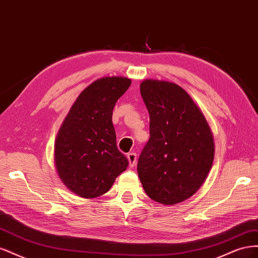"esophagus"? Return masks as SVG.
Instances as JSON below:
<instances>
[{"instance_id":"34e87169","label":"esophagus","mask_w":258,"mask_h":258,"mask_svg":"<svg viewBox=\"0 0 258 258\" xmlns=\"http://www.w3.org/2000/svg\"><path fill=\"white\" fill-rule=\"evenodd\" d=\"M127 158L129 160V165L130 167H135L136 166V162H137V154L136 153H129L127 155Z\"/></svg>"}]
</instances>
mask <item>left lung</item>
Returning a JSON list of instances; mask_svg holds the SVG:
<instances>
[{
	"mask_svg": "<svg viewBox=\"0 0 258 258\" xmlns=\"http://www.w3.org/2000/svg\"><path fill=\"white\" fill-rule=\"evenodd\" d=\"M140 88L150 113V140L139 157L138 174L148 197L175 205L204 184L214 158L212 132L178 85L146 80Z\"/></svg>",
	"mask_w": 258,
	"mask_h": 258,
	"instance_id": "left-lung-1",
	"label": "left lung"
}]
</instances>
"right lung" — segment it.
Returning a JSON list of instances; mask_svg holds the SVG:
<instances>
[{"label":"right lung","instance_id":"right-lung-1","mask_svg":"<svg viewBox=\"0 0 258 258\" xmlns=\"http://www.w3.org/2000/svg\"><path fill=\"white\" fill-rule=\"evenodd\" d=\"M130 85L129 79L118 76L93 82L77 98L59 130L54 146L58 174L80 197L105 194L128 166L116 145L112 115Z\"/></svg>","mask_w":258,"mask_h":258}]
</instances>
